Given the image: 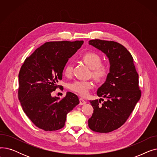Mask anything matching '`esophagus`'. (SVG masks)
I'll list each match as a JSON object with an SVG mask.
<instances>
[{
    "label": "esophagus",
    "instance_id": "obj_1",
    "mask_svg": "<svg viewBox=\"0 0 157 157\" xmlns=\"http://www.w3.org/2000/svg\"><path fill=\"white\" fill-rule=\"evenodd\" d=\"M86 103V101L84 100L83 98H79V104H80V105H84V104H85Z\"/></svg>",
    "mask_w": 157,
    "mask_h": 157
}]
</instances>
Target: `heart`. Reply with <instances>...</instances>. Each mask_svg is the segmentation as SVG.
<instances>
[{
  "mask_svg": "<svg viewBox=\"0 0 157 157\" xmlns=\"http://www.w3.org/2000/svg\"><path fill=\"white\" fill-rule=\"evenodd\" d=\"M82 60L89 68L92 69V76L97 80H103L108 76L109 69L108 66L101 64V58L98 54L93 52L85 53L82 56ZM73 70V65L71 63L66 65L64 69V74L66 76L71 75ZM93 87L91 81H75L69 85V88L73 92L81 96H86L90 89Z\"/></svg>",
  "mask_w": 157,
  "mask_h": 157,
  "instance_id": "obj_1",
  "label": "heart"
}]
</instances>
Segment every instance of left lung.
Masks as SVG:
<instances>
[{
	"mask_svg": "<svg viewBox=\"0 0 157 157\" xmlns=\"http://www.w3.org/2000/svg\"><path fill=\"white\" fill-rule=\"evenodd\" d=\"M88 43L104 53L110 64L108 76L97 92L106 101L102 104V98L90 101L94 113L88 127L97 132L108 133L127 121L141 98L139 76L132 56L121 44L101 39L90 40Z\"/></svg>",
	"mask_w": 157,
	"mask_h": 157,
	"instance_id": "8db88e82",
	"label": "left lung"
}]
</instances>
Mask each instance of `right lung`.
Segmentation results:
<instances>
[{
	"label": "right lung",
	"instance_id": "add662e5",
	"mask_svg": "<svg viewBox=\"0 0 157 157\" xmlns=\"http://www.w3.org/2000/svg\"><path fill=\"white\" fill-rule=\"evenodd\" d=\"M83 44V40L46 43L22 65L18 75V98L24 113L38 128L45 131L63 128L67 114L79 104L78 96L72 92H67L61 100L52 97V92L62 80L69 58Z\"/></svg>",
	"mask_w": 157,
	"mask_h": 157
}]
</instances>
